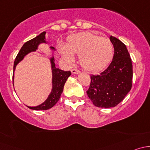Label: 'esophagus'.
Here are the masks:
<instances>
[{"instance_id":"34e87169","label":"esophagus","mask_w":150,"mask_h":150,"mask_svg":"<svg viewBox=\"0 0 150 150\" xmlns=\"http://www.w3.org/2000/svg\"><path fill=\"white\" fill-rule=\"evenodd\" d=\"M71 72H72V73L73 74V75H75V74L80 73V71L78 70V69H75V68H74V69H72V70H71Z\"/></svg>"}]
</instances>
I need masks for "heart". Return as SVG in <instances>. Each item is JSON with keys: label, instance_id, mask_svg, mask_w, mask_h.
<instances>
[{"label": "heart", "instance_id": "obj_1", "mask_svg": "<svg viewBox=\"0 0 150 150\" xmlns=\"http://www.w3.org/2000/svg\"><path fill=\"white\" fill-rule=\"evenodd\" d=\"M58 50L69 62H73L74 55H79L81 65L90 72H97L105 68L114 54V48L110 39L88 32L72 35L67 38L66 45L59 43Z\"/></svg>", "mask_w": 150, "mask_h": 150}]
</instances>
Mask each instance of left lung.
Instances as JSON below:
<instances>
[{
	"instance_id": "obj_1",
	"label": "left lung",
	"mask_w": 150,
	"mask_h": 150,
	"mask_svg": "<svg viewBox=\"0 0 150 150\" xmlns=\"http://www.w3.org/2000/svg\"><path fill=\"white\" fill-rule=\"evenodd\" d=\"M114 46L112 62L103 72L91 75V83L86 91L96 107L110 108L123 100L132 87L133 66L126 46L115 37L110 36Z\"/></svg>"
}]
</instances>
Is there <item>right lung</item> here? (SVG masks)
<instances>
[{"mask_svg": "<svg viewBox=\"0 0 150 150\" xmlns=\"http://www.w3.org/2000/svg\"><path fill=\"white\" fill-rule=\"evenodd\" d=\"M46 32H43L40 35L36 36L35 38L28 40L22 46V48L18 53L17 56L15 59L14 63H13V78H14V70L16 69V65L25 58L27 54L33 52V51H36L40 43H47L46 40ZM50 48L52 51H55V48L54 47L50 46ZM50 62H51V69H52V89H51V92L48 95L46 100L40 105L36 106V107H29L28 106V107L31 110H46L54 107L57 103L59 99H60L62 93L63 92L64 84H65L67 78L71 75L70 71H64L56 67L54 56H52V57L50 58Z\"/></svg>", "mask_w": 150, "mask_h": 150, "instance_id": "add662e5", "label": "right lung"}]
</instances>
